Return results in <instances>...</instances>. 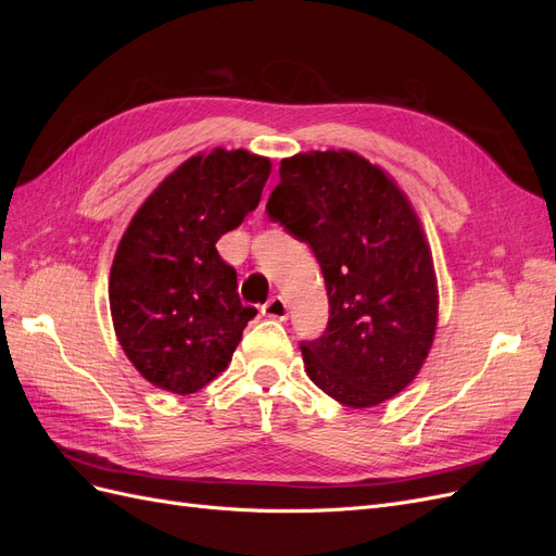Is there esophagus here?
<instances>
[{
    "label": "esophagus",
    "mask_w": 556,
    "mask_h": 556,
    "mask_svg": "<svg viewBox=\"0 0 556 556\" xmlns=\"http://www.w3.org/2000/svg\"><path fill=\"white\" fill-rule=\"evenodd\" d=\"M262 313L266 315V317H274V319H288V315H290V311H288V301H285L282 296H274V299H268L266 304L262 306Z\"/></svg>",
    "instance_id": "34e87169"
}]
</instances>
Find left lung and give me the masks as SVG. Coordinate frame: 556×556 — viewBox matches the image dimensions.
Here are the masks:
<instances>
[{"label": "left lung", "mask_w": 556, "mask_h": 556, "mask_svg": "<svg viewBox=\"0 0 556 556\" xmlns=\"http://www.w3.org/2000/svg\"><path fill=\"white\" fill-rule=\"evenodd\" d=\"M268 215L325 274L329 325L301 343L308 378L348 408H374L417 378L439 325V280L410 199L352 150L280 162Z\"/></svg>", "instance_id": "obj_1"}]
</instances>
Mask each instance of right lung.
<instances>
[{
  "mask_svg": "<svg viewBox=\"0 0 556 556\" xmlns=\"http://www.w3.org/2000/svg\"><path fill=\"white\" fill-rule=\"evenodd\" d=\"M271 160L213 148L166 176L117 243L109 306L131 366L172 394H194L231 362L248 319L217 239L257 208Z\"/></svg>",
  "mask_w": 556,
  "mask_h": 556,
  "instance_id": "1",
  "label": "right lung"
}]
</instances>
